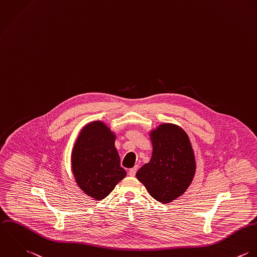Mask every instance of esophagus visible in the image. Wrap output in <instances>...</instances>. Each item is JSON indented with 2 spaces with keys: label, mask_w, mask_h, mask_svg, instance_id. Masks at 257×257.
<instances>
[{
  "label": "esophagus",
  "mask_w": 257,
  "mask_h": 257,
  "mask_svg": "<svg viewBox=\"0 0 257 257\" xmlns=\"http://www.w3.org/2000/svg\"><path fill=\"white\" fill-rule=\"evenodd\" d=\"M137 171H138V166H136L135 168L131 169V170L128 171V174H130L131 176H135V175H136V173H137Z\"/></svg>",
  "instance_id": "obj_1"
}]
</instances>
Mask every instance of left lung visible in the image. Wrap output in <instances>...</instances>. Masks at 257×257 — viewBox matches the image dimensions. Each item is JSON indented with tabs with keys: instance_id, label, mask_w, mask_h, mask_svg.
<instances>
[{
	"instance_id": "obj_1",
	"label": "left lung",
	"mask_w": 257,
	"mask_h": 257,
	"mask_svg": "<svg viewBox=\"0 0 257 257\" xmlns=\"http://www.w3.org/2000/svg\"><path fill=\"white\" fill-rule=\"evenodd\" d=\"M153 155L136 174L158 201L169 203L182 195L196 170L187 134L173 123H162L150 132Z\"/></svg>"
}]
</instances>
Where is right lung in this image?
<instances>
[{
  "instance_id": "obj_1",
  "label": "right lung",
  "mask_w": 257,
  "mask_h": 257,
  "mask_svg": "<svg viewBox=\"0 0 257 257\" xmlns=\"http://www.w3.org/2000/svg\"><path fill=\"white\" fill-rule=\"evenodd\" d=\"M114 133L102 121L86 124L72 152V171L79 187L95 200L106 197L126 175L114 146Z\"/></svg>"
}]
</instances>
